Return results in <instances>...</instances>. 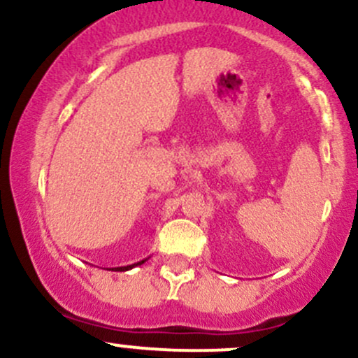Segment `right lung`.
<instances>
[{
  "instance_id": "obj_1",
  "label": "right lung",
  "mask_w": 358,
  "mask_h": 358,
  "mask_svg": "<svg viewBox=\"0 0 358 358\" xmlns=\"http://www.w3.org/2000/svg\"><path fill=\"white\" fill-rule=\"evenodd\" d=\"M146 260H148V258H146ZM146 260H141V262L132 263V265H127V266H115V268H110V270H112V272H127V270L134 268V266H137V265H143V263Z\"/></svg>"
}]
</instances>
